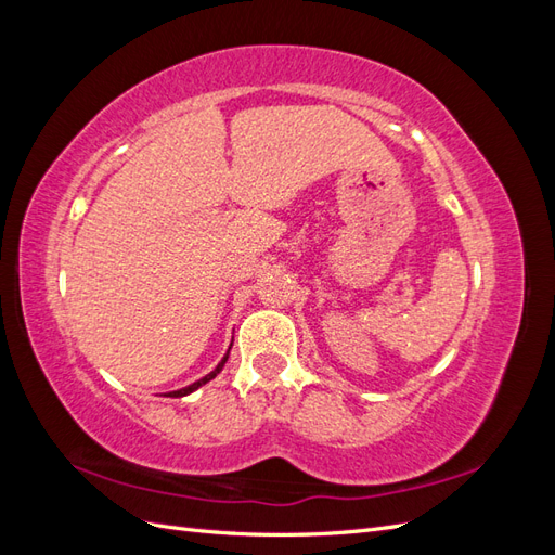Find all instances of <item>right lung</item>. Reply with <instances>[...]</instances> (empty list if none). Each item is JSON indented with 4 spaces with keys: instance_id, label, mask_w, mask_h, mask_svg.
Returning <instances> with one entry per match:
<instances>
[{
    "instance_id": "right-lung-1",
    "label": "right lung",
    "mask_w": 555,
    "mask_h": 555,
    "mask_svg": "<svg viewBox=\"0 0 555 555\" xmlns=\"http://www.w3.org/2000/svg\"><path fill=\"white\" fill-rule=\"evenodd\" d=\"M224 363H227V357L220 361V365H217L215 367V371L210 373V375H206V377H201L198 382H194V384H190V386H184V389H180V391H171V393H166V396H171V398H180V396H188V393H192V391H196L198 389V386H204L206 382H210L217 373H220L222 371V367H224Z\"/></svg>"
}]
</instances>
